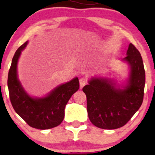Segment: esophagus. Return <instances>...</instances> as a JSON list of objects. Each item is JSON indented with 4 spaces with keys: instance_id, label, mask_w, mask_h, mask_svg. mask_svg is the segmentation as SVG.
<instances>
[{
    "instance_id": "34e87169",
    "label": "esophagus",
    "mask_w": 155,
    "mask_h": 155,
    "mask_svg": "<svg viewBox=\"0 0 155 155\" xmlns=\"http://www.w3.org/2000/svg\"><path fill=\"white\" fill-rule=\"evenodd\" d=\"M80 82V88H82L85 85L87 84V80L86 78H81L79 80Z\"/></svg>"
}]
</instances>
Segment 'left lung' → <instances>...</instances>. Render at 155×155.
<instances>
[{
    "label": "left lung",
    "mask_w": 155,
    "mask_h": 155,
    "mask_svg": "<svg viewBox=\"0 0 155 155\" xmlns=\"http://www.w3.org/2000/svg\"><path fill=\"white\" fill-rule=\"evenodd\" d=\"M123 60L130 68L128 84L124 89L117 88L116 83L100 78H92L82 88L87 97L89 118L99 128L112 130L124 126L143 103L145 72L140 53L130 44Z\"/></svg>",
    "instance_id": "obj_1"
}]
</instances>
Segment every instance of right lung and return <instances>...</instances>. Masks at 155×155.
Masks as SVG:
<instances>
[{"mask_svg": "<svg viewBox=\"0 0 155 155\" xmlns=\"http://www.w3.org/2000/svg\"><path fill=\"white\" fill-rule=\"evenodd\" d=\"M25 42L16 51L8 78V87L12 106L17 114L32 128L45 130L58 126L65 116V107L72 95L79 90L78 78L61 84L42 98H33L25 92L19 81L17 65Z\"/></svg>", "mask_w": 155, "mask_h": 155, "instance_id": "1", "label": "right lung"}]
</instances>
